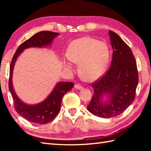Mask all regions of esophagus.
I'll return each instance as SVG.
<instances>
[{"label": "esophagus", "instance_id": "1", "mask_svg": "<svg viewBox=\"0 0 151 151\" xmlns=\"http://www.w3.org/2000/svg\"><path fill=\"white\" fill-rule=\"evenodd\" d=\"M75 88L76 89H78V90H80V89H83L82 86L81 85L78 84H75Z\"/></svg>", "mask_w": 151, "mask_h": 151}]
</instances>
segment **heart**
I'll use <instances>...</instances> for the list:
<instances>
[{"label":"heart","instance_id":"heart-1","mask_svg":"<svg viewBox=\"0 0 151 151\" xmlns=\"http://www.w3.org/2000/svg\"><path fill=\"white\" fill-rule=\"evenodd\" d=\"M66 56L70 62L78 64V72L87 82H94L104 75L110 59V50L106 43L90 37H82L72 41L67 47ZM63 65L71 70L68 60Z\"/></svg>","mask_w":151,"mask_h":151}]
</instances>
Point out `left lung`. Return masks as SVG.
<instances>
[{"instance_id":"1","label":"left lung","mask_w":151,"mask_h":151,"mask_svg":"<svg viewBox=\"0 0 151 151\" xmlns=\"http://www.w3.org/2000/svg\"><path fill=\"white\" fill-rule=\"evenodd\" d=\"M113 49L110 69L94 83V90L88 110L102 118L116 117L129 108L135 99L138 84L136 62L130 48L118 36L108 31Z\"/></svg>"}]
</instances>
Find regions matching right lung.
I'll use <instances>...</instances> for the list:
<instances>
[{
	"label": "right lung",
	"mask_w": 151,
	"mask_h": 151,
	"mask_svg": "<svg viewBox=\"0 0 151 151\" xmlns=\"http://www.w3.org/2000/svg\"><path fill=\"white\" fill-rule=\"evenodd\" d=\"M60 34L50 31H42L34 34L30 39L22 43L13 57L9 69V89L10 91L16 111L28 121L37 124H45L52 121L60 110L62 98L74 86L72 82H58L47 98L39 103L29 104L19 98L14 90L12 83L13 72L16 61L23 51L28 48H45L50 47L54 39Z\"/></svg>",
	"instance_id": "right-lung-1"
}]
</instances>
